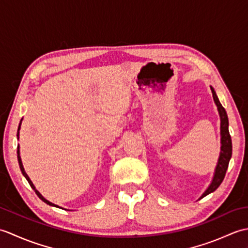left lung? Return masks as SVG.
<instances>
[{"mask_svg": "<svg viewBox=\"0 0 248 248\" xmlns=\"http://www.w3.org/2000/svg\"><path fill=\"white\" fill-rule=\"evenodd\" d=\"M211 91H212L214 102H215V104H217L218 113L220 116V135H222V147H220L219 159H218L217 170H215L212 183L210 184V186L207 188V191L202 194V196L200 198L207 196L208 194L214 192L215 189H217L220 186V183L223 182L224 178H225L226 171H227L229 161L231 159V155H232V143H231V136L229 134V129H228V124H229L228 116H227V113H226L225 108H223V105L220 104L217 93H215L214 89L212 87H211Z\"/></svg>", "mask_w": 248, "mask_h": 248, "instance_id": "8db88e82", "label": "left lung"}]
</instances>
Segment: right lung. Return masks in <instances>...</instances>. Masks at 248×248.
<instances>
[{
  "mask_svg": "<svg viewBox=\"0 0 248 248\" xmlns=\"http://www.w3.org/2000/svg\"><path fill=\"white\" fill-rule=\"evenodd\" d=\"M19 130H20V124H19V128H18V133H17V136H19ZM18 162H19V165H20V170H21V171H22V173H23V176L26 178V180L29 181V183H30V186L33 187L34 189H35V186H34V184L31 183V181L30 180V178H29V176L26 175V172L24 171V168H23V165H22V162H21V159H20V155H19V148H18ZM35 193L37 194V196H38L41 200H43V202H45L46 203H48V204H50V205H53V207H57V205H55L54 203H52V202H48V200L46 199H45L43 196H41L40 195V193L38 192V191H36L35 189Z\"/></svg>",
  "mask_w": 248,
  "mask_h": 248,
  "instance_id": "add662e5",
  "label": "right lung"
}]
</instances>
